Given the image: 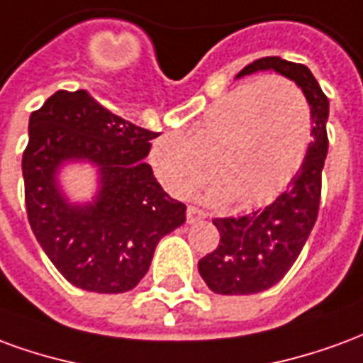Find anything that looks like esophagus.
I'll return each instance as SVG.
<instances>
[{"mask_svg": "<svg viewBox=\"0 0 363 363\" xmlns=\"http://www.w3.org/2000/svg\"><path fill=\"white\" fill-rule=\"evenodd\" d=\"M206 218V212H202L200 208H196V206H189L186 208V220H189V223H194V221L198 220H204Z\"/></svg>", "mask_w": 363, "mask_h": 363, "instance_id": "esophagus-1", "label": "esophagus"}]
</instances>
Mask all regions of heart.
Listing matches in <instances>:
<instances>
[{"label": "heart", "mask_w": 363, "mask_h": 363, "mask_svg": "<svg viewBox=\"0 0 363 363\" xmlns=\"http://www.w3.org/2000/svg\"><path fill=\"white\" fill-rule=\"evenodd\" d=\"M309 140L311 108L303 91L286 77L268 75L213 101L189 134L161 135L151 147V165L174 196L190 194L212 171L220 184L208 196H231L247 208L288 182Z\"/></svg>", "instance_id": "obj_1"}]
</instances>
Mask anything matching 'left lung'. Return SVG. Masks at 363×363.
Returning <instances> with one entry per match:
<instances>
[{
  "label": "left lung",
  "instance_id": "8db88e82",
  "mask_svg": "<svg viewBox=\"0 0 363 363\" xmlns=\"http://www.w3.org/2000/svg\"><path fill=\"white\" fill-rule=\"evenodd\" d=\"M274 69L296 82L311 106L313 142L297 173L272 204L237 218H216L218 249L198 262L208 288L223 296H249L272 288L286 276L317 221L320 174L327 159L328 99L309 67L278 56L255 60L237 77Z\"/></svg>",
  "mask_w": 363,
  "mask_h": 363
}]
</instances>
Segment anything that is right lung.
<instances>
[{
	"mask_svg": "<svg viewBox=\"0 0 363 363\" xmlns=\"http://www.w3.org/2000/svg\"><path fill=\"white\" fill-rule=\"evenodd\" d=\"M157 135L112 114L83 89L56 91L30 114L23 153L28 223L69 284L96 294L135 288L159 241L186 220V206L161 189L143 161ZM66 160L97 167L93 203L67 202L57 184Z\"/></svg>",
	"mask_w": 363,
	"mask_h": 363,
	"instance_id": "right-lung-1",
	"label": "right lung"
}]
</instances>
